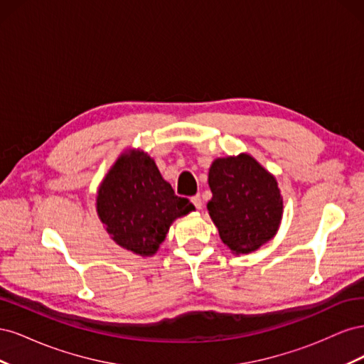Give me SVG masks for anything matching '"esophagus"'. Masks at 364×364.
<instances>
[{"mask_svg":"<svg viewBox=\"0 0 364 364\" xmlns=\"http://www.w3.org/2000/svg\"><path fill=\"white\" fill-rule=\"evenodd\" d=\"M191 202L194 203V206H196L197 209H200V208H202V205H203L200 194H196V196H193V197H191Z\"/></svg>","mask_w":364,"mask_h":364,"instance_id":"esophagus-1","label":"esophagus"}]
</instances>
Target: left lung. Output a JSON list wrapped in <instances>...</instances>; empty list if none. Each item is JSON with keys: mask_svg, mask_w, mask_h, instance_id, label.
I'll list each match as a JSON object with an SVG mask.
<instances>
[{"mask_svg": "<svg viewBox=\"0 0 364 364\" xmlns=\"http://www.w3.org/2000/svg\"><path fill=\"white\" fill-rule=\"evenodd\" d=\"M208 185L209 217L234 255L255 252L277 235L284 213L278 181L249 153L214 159Z\"/></svg>", "mask_w": 364, "mask_h": 364, "instance_id": "left-lung-1", "label": "left lung"}]
</instances>
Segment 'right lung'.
Here are the masks:
<instances>
[{
  "label": "right lung",
  "mask_w": 364,
  "mask_h": 364,
  "mask_svg": "<svg viewBox=\"0 0 364 364\" xmlns=\"http://www.w3.org/2000/svg\"><path fill=\"white\" fill-rule=\"evenodd\" d=\"M95 208L109 237L142 258L159 250L176 218L196 209L174 194L155 159L139 149L119 153L98 185Z\"/></svg>",
  "instance_id": "1"
}]
</instances>
